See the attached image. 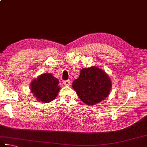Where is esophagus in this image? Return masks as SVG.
<instances>
[{
	"instance_id": "obj_1",
	"label": "esophagus",
	"mask_w": 147,
	"mask_h": 147,
	"mask_svg": "<svg viewBox=\"0 0 147 147\" xmlns=\"http://www.w3.org/2000/svg\"><path fill=\"white\" fill-rule=\"evenodd\" d=\"M63 84H64V85H65V86H69V85H70V81L69 80L64 81V82H63Z\"/></svg>"
}]
</instances>
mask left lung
<instances>
[{"instance_id": "left-lung-1", "label": "left lung", "mask_w": 147, "mask_h": 147, "mask_svg": "<svg viewBox=\"0 0 147 147\" xmlns=\"http://www.w3.org/2000/svg\"><path fill=\"white\" fill-rule=\"evenodd\" d=\"M111 87L110 77L96 66L83 68L78 78L73 82V89L80 99L87 105H94L105 100Z\"/></svg>"}]
</instances>
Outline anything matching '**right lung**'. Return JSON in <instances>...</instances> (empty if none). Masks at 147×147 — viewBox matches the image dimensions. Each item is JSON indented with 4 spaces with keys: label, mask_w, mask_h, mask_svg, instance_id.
<instances>
[{
    "label": "right lung",
    "mask_w": 147,
    "mask_h": 147,
    "mask_svg": "<svg viewBox=\"0 0 147 147\" xmlns=\"http://www.w3.org/2000/svg\"><path fill=\"white\" fill-rule=\"evenodd\" d=\"M58 80L51 73H44L34 78L30 84V90L38 101L49 103L57 98L60 87Z\"/></svg>",
    "instance_id": "right-lung-1"
}]
</instances>
